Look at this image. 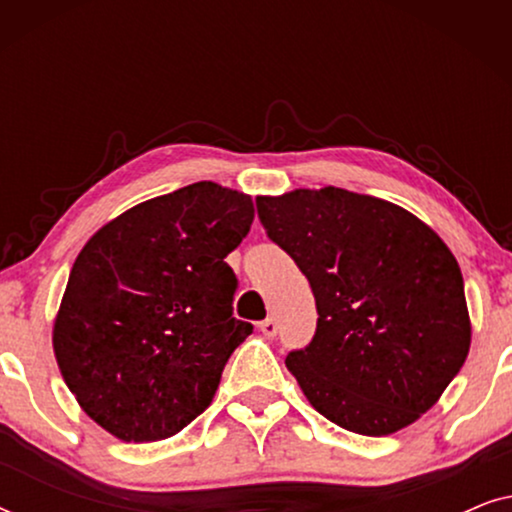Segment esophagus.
Segmentation results:
<instances>
[{"mask_svg": "<svg viewBox=\"0 0 512 512\" xmlns=\"http://www.w3.org/2000/svg\"><path fill=\"white\" fill-rule=\"evenodd\" d=\"M258 328H261V333L263 335H268V338H275V335H277V331H279V326H277V321L275 319H265V321H261V326H258Z\"/></svg>", "mask_w": 512, "mask_h": 512, "instance_id": "34e87169", "label": "esophagus"}]
</instances>
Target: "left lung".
I'll return each instance as SVG.
<instances>
[{"label":"left lung","mask_w":512,"mask_h":512,"mask_svg":"<svg viewBox=\"0 0 512 512\" xmlns=\"http://www.w3.org/2000/svg\"><path fill=\"white\" fill-rule=\"evenodd\" d=\"M256 207L317 300V333L286 356L312 408L375 438L417 422L471 347L447 244L408 209L335 186L258 195Z\"/></svg>","instance_id":"left-lung-1"}]
</instances>
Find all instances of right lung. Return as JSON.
<instances>
[{"instance_id":"right-lung-1","label":"right lung","mask_w":512,"mask_h":512,"mask_svg":"<svg viewBox=\"0 0 512 512\" xmlns=\"http://www.w3.org/2000/svg\"><path fill=\"white\" fill-rule=\"evenodd\" d=\"M251 221V195L198 181L116 216L76 256L53 352L83 412L111 436L170 438L212 403L254 331L233 317L226 263Z\"/></svg>"}]
</instances>
